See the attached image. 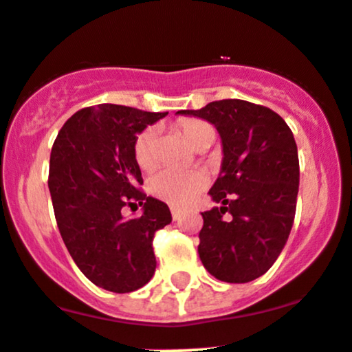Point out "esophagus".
Masks as SVG:
<instances>
[{"label": "esophagus", "instance_id": "obj_1", "mask_svg": "<svg viewBox=\"0 0 352 352\" xmlns=\"http://www.w3.org/2000/svg\"><path fill=\"white\" fill-rule=\"evenodd\" d=\"M170 210H172L173 220H179L180 217H182V214H184L182 208H179V207H170Z\"/></svg>", "mask_w": 352, "mask_h": 352}]
</instances>
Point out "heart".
Segmentation results:
<instances>
[{
    "label": "heart",
    "mask_w": 352,
    "mask_h": 352,
    "mask_svg": "<svg viewBox=\"0 0 352 352\" xmlns=\"http://www.w3.org/2000/svg\"><path fill=\"white\" fill-rule=\"evenodd\" d=\"M207 129H210L207 123L190 120L184 123L182 133L185 140L192 145L195 138ZM133 155L142 170H150L155 165V132L152 129H146L138 135L135 140ZM206 187L207 175L200 170L164 168L148 180L150 194L173 207L188 206Z\"/></svg>",
    "instance_id": "1"
}]
</instances>
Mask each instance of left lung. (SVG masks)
<instances>
[{
    "label": "left lung",
    "mask_w": 352,
    "mask_h": 352,
    "mask_svg": "<svg viewBox=\"0 0 352 352\" xmlns=\"http://www.w3.org/2000/svg\"><path fill=\"white\" fill-rule=\"evenodd\" d=\"M177 115L212 123L222 144L220 173L204 212L199 256L215 279L244 284L265 274L283 252L296 215L299 157L287 123L245 100L212 102ZM229 211L233 217L223 219Z\"/></svg>",
    "instance_id": "obj_1"
}]
</instances>
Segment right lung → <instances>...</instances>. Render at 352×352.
Returning a JSON list of instances; mask_svg holds the SVG:
<instances>
[{
    "mask_svg": "<svg viewBox=\"0 0 352 352\" xmlns=\"http://www.w3.org/2000/svg\"><path fill=\"white\" fill-rule=\"evenodd\" d=\"M167 115L102 103L76 111L53 144L48 188L58 229L78 269L105 291H137L155 274L153 235L172 214L138 190L144 179L133 146ZM135 201L142 215L125 219L121 208Z\"/></svg>",
    "mask_w": 352,
    "mask_h": 352,
    "instance_id": "1",
    "label": "right lung"
}]
</instances>
